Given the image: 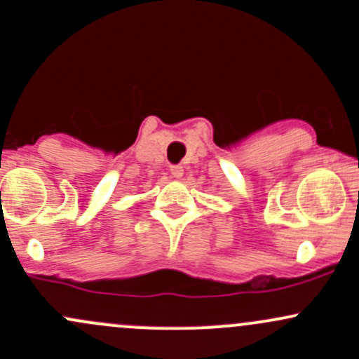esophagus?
Wrapping results in <instances>:
<instances>
[{"label": "esophagus", "instance_id": "1", "mask_svg": "<svg viewBox=\"0 0 359 359\" xmlns=\"http://www.w3.org/2000/svg\"><path fill=\"white\" fill-rule=\"evenodd\" d=\"M170 173H172L175 179H180V177L184 175V167H180V165H172V167H170Z\"/></svg>", "mask_w": 359, "mask_h": 359}]
</instances>
